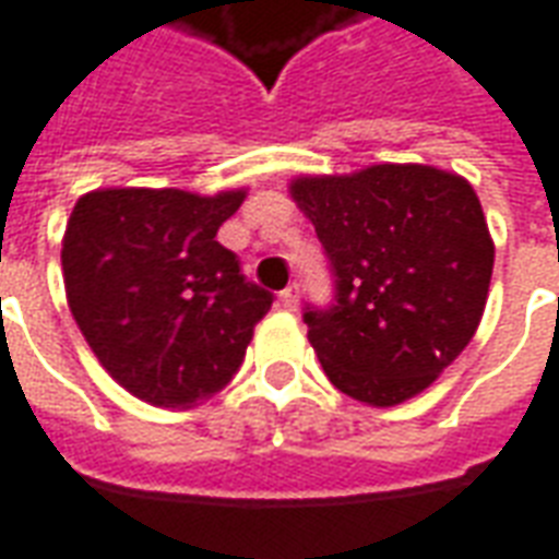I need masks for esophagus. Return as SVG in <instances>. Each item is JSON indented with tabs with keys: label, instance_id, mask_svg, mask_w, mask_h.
I'll return each mask as SVG.
<instances>
[{
	"label": "esophagus",
	"instance_id": "obj_1",
	"mask_svg": "<svg viewBox=\"0 0 559 559\" xmlns=\"http://www.w3.org/2000/svg\"><path fill=\"white\" fill-rule=\"evenodd\" d=\"M278 302L287 308V311H296L299 308V287L296 284H290L287 290H281L278 293Z\"/></svg>",
	"mask_w": 559,
	"mask_h": 559
}]
</instances>
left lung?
<instances>
[{"instance_id": "obj_1", "label": "left lung", "mask_w": 559, "mask_h": 559, "mask_svg": "<svg viewBox=\"0 0 559 559\" xmlns=\"http://www.w3.org/2000/svg\"><path fill=\"white\" fill-rule=\"evenodd\" d=\"M290 197L314 224L338 305L305 311L332 386L395 407L431 386L476 335L493 239L473 185L431 164H371L296 176Z\"/></svg>"}]
</instances>
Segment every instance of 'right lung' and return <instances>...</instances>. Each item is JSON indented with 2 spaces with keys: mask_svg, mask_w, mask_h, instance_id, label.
Returning <instances> with one entry per match:
<instances>
[{
  "mask_svg": "<svg viewBox=\"0 0 559 559\" xmlns=\"http://www.w3.org/2000/svg\"><path fill=\"white\" fill-rule=\"evenodd\" d=\"M245 188H98L62 236L71 314L104 371L134 399L188 411L227 386L272 293L245 281L218 230Z\"/></svg>",
  "mask_w": 559,
  "mask_h": 559,
  "instance_id": "obj_1",
  "label": "right lung"
}]
</instances>
